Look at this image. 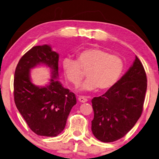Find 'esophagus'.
Masks as SVG:
<instances>
[{
	"label": "esophagus",
	"mask_w": 159,
	"mask_h": 159,
	"mask_svg": "<svg viewBox=\"0 0 159 159\" xmlns=\"http://www.w3.org/2000/svg\"><path fill=\"white\" fill-rule=\"evenodd\" d=\"M78 100L80 102H82V103H84V102H86L88 101V99L86 97H84V96H80L78 97Z\"/></svg>",
	"instance_id": "34e87169"
}]
</instances>
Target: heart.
I'll return each mask as SVG.
<instances>
[{
    "label": "heart",
    "mask_w": 159,
    "mask_h": 159,
    "mask_svg": "<svg viewBox=\"0 0 159 159\" xmlns=\"http://www.w3.org/2000/svg\"><path fill=\"white\" fill-rule=\"evenodd\" d=\"M123 60L101 48H89L77 55V60L65 58L62 69L66 79L77 87L87 72L88 79L80 86V89L92 91L99 87L104 90L114 86L123 72Z\"/></svg>",
    "instance_id": "obj_1"
}]
</instances>
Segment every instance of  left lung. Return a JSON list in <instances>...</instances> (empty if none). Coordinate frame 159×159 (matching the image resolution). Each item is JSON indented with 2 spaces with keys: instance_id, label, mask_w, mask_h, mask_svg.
Instances as JSON below:
<instances>
[{
  "instance_id": "obj_1",
  "label": "left lung",
  "mask_w": 159,
  "mask_h": 159,
  "mask_svg": "<svg viewBox=\"0 0 159 159\" xmlns=\"http://www.w3.org/2000/svg\"><path fill=\"white\" fill-rule=\"evenodd\" d=\"M146 89L145 70L136 56L133 65L113 87L92 99V131L95 137L102 142L124 137L141 115Z\"/></svg>"
}]
</instances>
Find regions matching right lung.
I'll return each instance as SVG.
<instances>
[{"label": "right lung", "mask_w": 159, "mask_h": 159, "mask_svg": "<svg viewBox=\"0 0 159 159\" xmlns=\"http://www.w3.org/2000/svg\"><path fill=\"white\" fill-rule=\"evenodd\" d=\"M59 55L50 45L32 48L20 58L14 75V100L27 124L39 136H56L65 129L75 94L57 80ZM40 64L51 67L52 78L46 87H38L30 80V71Z\"/></svg>", "instance_id": "add662e5"}]
</instances>
